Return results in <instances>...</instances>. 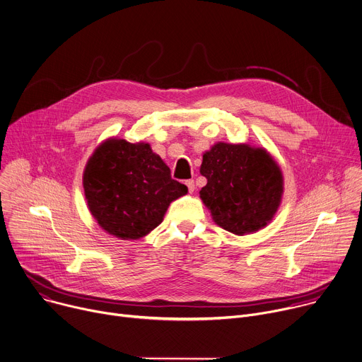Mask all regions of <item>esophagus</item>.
Instances as JSON below:
<instances>
[{
  "mask_svg": "<svg viewBox=\"0 0 362 362\" xmlns=\"http://www.w3.org/2000/svg\"><path fill=\"white\" fill-rule=\"evenodd\" d=\"M186 186H187V189H189V192L190 193H193L194 192V180L193 179H190V180H186Z\"/></svg>",
  "mask_w": 362,
  "mask_h": 362,
  "instance_id": "1",
  "label": "esophagus"
}]
</instances>
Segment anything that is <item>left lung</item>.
I'll return each mask as SVG.
<instances>
[{
    "instance_id": "obj_1",
    "label": "left lung",
    "mask_w": 362,
    "mask_h": 362,
    "mask_svg": "<svg viewBox=\"0 0 362 362\" xmlns=\"http://www.w3.org/2000/svg\"><path fill=\"white\" fill-rule=\"evenodd\" d=\"M200 173L207 179L200 199L214 223L233 234L263 228L281 203L283 173L263 148L218 142L203 153Z\"/></svg>"
}]
</instances>
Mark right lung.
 <instances>
[{
	"label": "right lung",
	"mask_w": 362,
	"mask_h": 362,
	"mask_svg": "<svg viewBox=\"0 0 362 362\" xmlns=\"http://www.w3.org/2000/svg\"><path fill=\"white\" fill-rule=\"evenodd\" d=\"M83 190L98 224L122 240L151 233L162 223L169 204L187 193L149 144L116 138L105 141L89 158Z\"/></svg>",
	"instance_id": "right-lung-1"
}]
</instances>
